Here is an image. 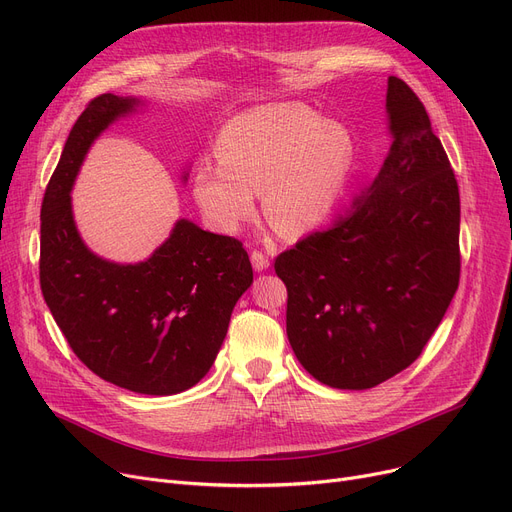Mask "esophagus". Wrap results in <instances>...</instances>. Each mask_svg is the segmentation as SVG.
Returning <instances> with one entry per match:
<instances>
[{"label": "esophagus", "instance_id": "34e87169", "mask_svg": "<svg viewBox=\"0 0 512 512\" xmlns=\"http://www.w3.org/2000/svg\"><path fill=\"white\" fill-rule=\"evenodd\" d=\"M251 263L255 267V272H263V270H267V267H270V257H267L263 251L255 249L251 253Z\"/></svg>", "mask_w": 512, "mask_h": 512}]
</instances>
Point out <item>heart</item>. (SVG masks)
Returning a JSON list of instances; mask_svg holds the SVG:
<instances>
[{"instance_id": "b5f03b06", "label": "heart", "mask_w": 512, "mask_h": 512, "mask_svg": "<svg viewBox=\"0 0 512 512\" xmlns=\"http://www.w3.org/2000/svg\"><path fill=\"white\" fill-rule=\"evenodd\" d=\"M220 161L205 159L195 195L207 220L234 232L253 218L255 191L263 211L282 230L299 234L332 209L353 168L348 128L319 120L303 103H276L240 114L226 124Z\"/></svg>"}]
</instances>
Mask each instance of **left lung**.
<instances>
[{
    "label": "left lung",
    "mask_w": 512,
    "mask_h": 512,
    "mask_svg": "<svg viewBox=\"0 0 512 512\" xmlns=\"http://www.w3.org/2000/svg\"><path fill=\"white\" fill-rule=\"evenodd\" d=\"M390 153L351 209L276 257L286 334L315 380L367 390L407 369L459 288L461 197L413 89L388 78Z\"/></svg>",
    "instance_id": "obj_1"
}]
</instances>
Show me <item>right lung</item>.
<instances>
[{"label":"right lung","instance_id":"add662e5","mask_svg":"<svg viewBox=\"0 0 512 512\" xmlns=\"http://www.w3.org/2000/svg\"><path fill=\"white\" fill-rule=\"evenodd\" d=\"M134 105L103 93L74 122L41 205L39 280L74 355L95 375L130 392L170 396L213 365L253 267L240 240L188 220L137 265L103 261L85 247L70 188L99 132Z\"/></svg>","mask_w":512,"mask_h":512}]
</instances>
